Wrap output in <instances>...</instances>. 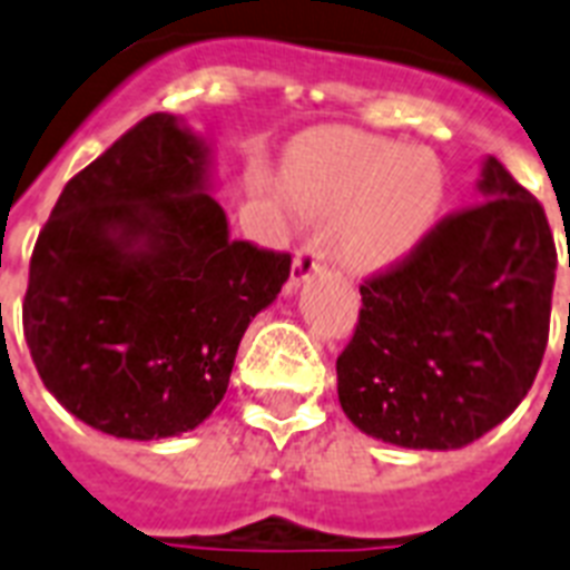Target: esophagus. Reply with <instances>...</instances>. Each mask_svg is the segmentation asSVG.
Wrapping results in <instances>:
<instances>
[{
  "mask_svg": "<svg viewBox=\"0 0 570 570\" xmlns=\"http://www.w3.org/2000/svg\"><path fill=\"white\" fill-rule=\"evenodd\" d=\"M317 271H321V249H317V244L308 240V244L299 246L297 255H294V264H291V285L299 288V285Z\"/></svg>",
  "mask_w": 570,
  "mask_h": 570,
  "instance_id": "34e87169",
  "label": "esophagus"
}]
</instances>
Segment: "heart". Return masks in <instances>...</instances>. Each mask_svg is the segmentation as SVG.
I'll return each instance as SVG.
<instances>
[{
	"mask_svg": "<svg viewBox=\"0 0 570 570\" xmlns=\"http://www.w3.org/2000/svg\"><path fill=\"white\" fill-rule=\"evenodd\" d=\"M282 196L345 271L372 276L401 264L431 235L445 202V169L428 148L356 130H317L288 148Z\"/></svg>",
	"mask_w": 570,
	"mask_h": 570,
	"instance_id": "heart-1",
	"label": "heart"
}]
</instances>
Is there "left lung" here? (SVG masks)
<instances>
[{
	"label": "left lung",
	"instance_id": "8db88e82",
	"mask_svg": "<svg viewBox=\"0 0 570 570\" xmlns=\"http://www.w3.org/2000/svg\"><path fill=\"white\" fill-rule=\"evenodd\" d=\"M553 282L544 207L484 157L479 205L360 288V324L335 363L345 416L401 449L445 452L484 436L535 381Z\"/></svg>",
	"mask_w": 570,
	"mask_h": 570
}]
</instances>
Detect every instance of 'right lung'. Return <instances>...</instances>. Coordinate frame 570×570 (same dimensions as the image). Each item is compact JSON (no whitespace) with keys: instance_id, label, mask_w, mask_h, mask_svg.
<instances>
[{"instance_id":"obj_1","label":"right lung","mask_w":570,"mask_h":570,"mask_svg":"<svg viewBox=\"0 0 570 570\" xmlns=\"http://www.w3.org/2000/svg\"><path fill=\"white\" fill-rule=\"evenodd\" d=\"M214 154L180 118L127 130L61 189L29 267L23 333L43 386L121 440L198 428L291 255L232 240Z\"/></svg>"}]
</instances>
